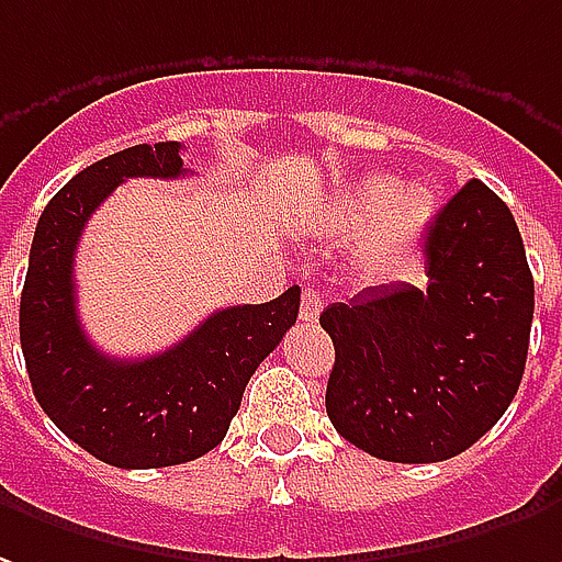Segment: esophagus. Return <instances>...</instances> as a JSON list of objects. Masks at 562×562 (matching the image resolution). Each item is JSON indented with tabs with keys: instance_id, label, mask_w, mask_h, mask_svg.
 I'll return each mask as SVG.
<instances>
[{
	"instance_id": "34e87169",
	"label": "esophagus",
	"mask_w": 562,
	"mask_h": 562,
	"mask_svg": "<svg viewBox=\"0 0 562 562\" xmlns=\"http://www.w3.org/2000/svg\"><path fill=\"white\" fill-rule=\"evenodd\" d=\"M319 310H322L319 292H316L313 285H307V289L301 292V319L316 322L319 319Z\"/></svg>"
}]
</instances>
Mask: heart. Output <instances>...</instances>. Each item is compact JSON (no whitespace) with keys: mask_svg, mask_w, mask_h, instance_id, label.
<instances>
[{"mask_svg":"<svg viewBox=\"0 0 562 562\" xmlns=\"http://www.w3.org/2000/svg\"><path fill=\"white\" fill-rule=\"evenodd\" d=\"M435 213L429 188L414 186L395 191L390 179L376 176L356 188L344 203V227L362 231L374 222V231L364 243L362 261L374 273L402 268L426 237V227Z\"/></svg>","mask_w":562,"mask_h":562,"instance_id":"1","label":"heart"}]
</instances>
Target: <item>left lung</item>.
<instances>
[{
    "label": "left lung",
    "mask_w": 562,
    "mask_h": 562,
    "mask_svg": "<svg viewBox=\"0 0 562 562\" xmlns=\"http://www.w3.org/2000/svg\"><path fill=\"white\" fill-rule=\"evenodd\" d=\"M426 289L374 285L331 304L328 419L386 462H441L484 438L517 395L536 289L512 210L472 179L426 234Z\"/></svg>",
    "instance_id": "1"
}]
</instances>
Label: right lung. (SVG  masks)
<instances>
[{
  "mask_svg": "<svg viewBox=\"0 0 562 562\" xmlns=\"http://www.w3.org/2000/svg\"><path fill=\"white\" fill-rule=\"evenodd\" d=\"M182 145H133L90 164L35 225L21 294V347L35 402L90 457L164 469L210 453L237 417L255 368L297 319L301 289L268 304L215 310L176 347L112 359L90 344L76 307V249L93 210L127 179H179Z\"/></svg>",
  "mask_w": 562,
  "mask_h": 562,
  "instance_id": "add662e5",
  "label": "right lung"
}]
</instances>
